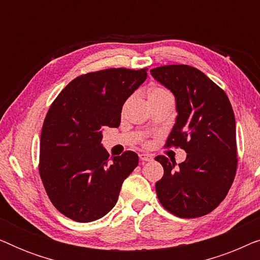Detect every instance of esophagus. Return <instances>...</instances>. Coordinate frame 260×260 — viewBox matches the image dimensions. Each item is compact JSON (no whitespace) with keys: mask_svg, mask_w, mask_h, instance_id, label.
<instances>
[{"mask_svg":"<svg viewBox=\"0 0 260 260\" xmlns=\"http://www.w3.org/2000/svg\"><path fill=\"white\" fill-rule=\"evenodd\" d=\"M140 159L142 162H149V161H152V156L149 155V154H144V152H142L140 154Z\"/></svg>","mask_w":260,"mask_h":260,"instance_id":"esophagus-1","label":"esophagus"}]
</instances>
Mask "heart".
I'll return each instance as SVG.
<instances>
[{
	"instance_id": "1",
	"label": "heart",
	"mask_w": 260,
	"mask_h": 260,
	"mask_svg": "<svg viewBox=\"0 0 260 260\" xmlns=\"http://www.w3.org/2000/svg\"><path fill=\"white\" fill-rule=\"evenodd\" d=\"M166 90L165 88H161V87H152L149 90V93H148V97H154V95H158V94H162V93H166Z\"/></svg>"
}]
</instances>
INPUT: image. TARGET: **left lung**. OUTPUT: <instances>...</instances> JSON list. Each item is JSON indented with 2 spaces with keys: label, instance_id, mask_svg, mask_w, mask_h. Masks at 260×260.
I'll list each match as a JSON object with an SVG mask.
<instances>
[{
  "label": "left lung",
  "instance_id": "1",
  "mask_svg": "<svg viewBox=\"0 0 260 260\" xmlns=\"http://www.w3.org/2000/svg\"><path fill=\"white\" fill-rule=\"evenodd\" d=\"M151 76L175 97L176 119L167 145L186 150L175 159L156 156L165 169L156 182L158 200L180 218L211 213L226 198L238 165L236 118L225 92L201 71L187 65L152 69Z\"/></svg>",
  "mask_w": 260,
  "mask_h": 260
}]
</instances>
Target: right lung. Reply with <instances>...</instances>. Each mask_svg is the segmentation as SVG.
<instances>
[{"label":"right lung","instance_id":"right-lung-1","mask_svg":"<svg viewBox=\"0 0 260 260\" xmlns=\"http://www.w3.org/2000/svg\"><path fill=\"white\" fill-rule=\"evenodd\" d=\"M147 70L109 69L71 81L49 108L41 131L40 176L54 207L78 222L98 220L115 207L124 180L138 165L125 151L109 157L103 129L118 127L126 99Z\"/></svg>","mask_w":260,"mask_h":260}]
</instances>
